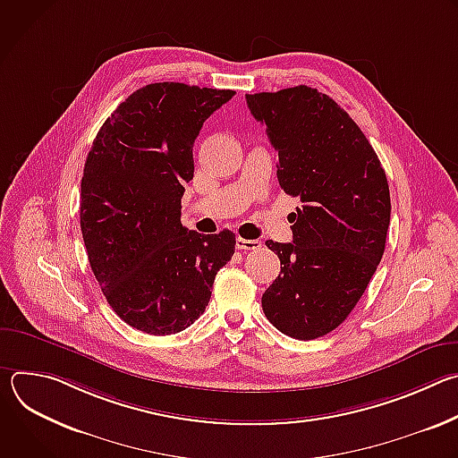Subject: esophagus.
<instances>
[{"instance_id": "esophagus-1", "label": "esophagus", "mask_w": 458, "mask_h": 458, "mask_svg": "<svg viewBox=\"0 0 458 458\" xmlns=\"http://www.w3.org/2000/svg\"><path fill=\"white\" fill-rule=\"evenodd\" d=\"M259 246H260V241H255V239H242V237H237V239H235V248L241 250V251L257 250Z\"/></svg>"}]
</instances>
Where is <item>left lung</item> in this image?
I'll list each match as a JSON object with an SVG mask.
<instances>
[{
    "label": "left lung",
    "mask_w": 458,
    "mask_h": 458,
    "mask_svg": "<svg viewBox=\"0 0 458 458\" xmlns=\"http://www.w3.org/2000/svg\"><path fill=\"white\" fill-rule=\"evenodd\" d=\"M246 103L277 150L281 188L302 203L288 217L293 242L267 241L281 274L260 302L279 332L311 341L344 322L380 263L386 172L357 123L317 89L246 94Z\"/></svg>",
    "instance_id": "left-lung-1"
}]
</instances>
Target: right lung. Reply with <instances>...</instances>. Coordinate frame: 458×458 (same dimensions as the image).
<instances>
[{
    "instance_id": "1",
    "label": "right lung",
    "mask_w": 458,
    "mask_h": 458,
    "mask_svg": "<svg viewBox=\"0 0 458 458\" xmlns=\"http://www.w3.org/2000/svg\"><path fill=\"white\" fill-rule=\"evenodd\" d=\"M233 90L152 83L103 123L81 177V233L112 310L150 335L179 334L208 306L235 233L181 225L193 143Z\"/></svg>"
}]
</instances>
